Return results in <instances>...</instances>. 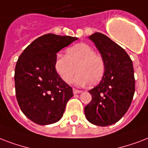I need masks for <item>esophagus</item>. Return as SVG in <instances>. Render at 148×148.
I'll use <instances>...</instances> for the list:
<instances>
[{
  "instance_id": "esophagus-1",
  "label": "esophagus",
  "mask_w": 148,
  "mask_h": 148,
  "mask_svg": "<svg viewBox=\"0 0 148 148\" xmlns=\"http://www.w3.org/2000/svg\"><path fill=\"white\" fill-rule=\"evenodd\" d=\"M80 92H82L81 90H78L76 89H73V93L74 94H77V93H80Z\"/></svg>"
}]
</instances>
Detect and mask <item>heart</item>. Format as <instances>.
Masks as SVG:
<instances>
[{
  "label": "heart",
  "instance_id": "obj_1",
  "mask_svg": "<svg viewBox=\"0 0 148 148\" xmlns=\"http://www.w3.org/2000/svg\"><path fill=\"white\" fill-rule=\"evenodd\" d=\"M54 67L59 77L66 83L73 79L77 86H83L99 83L105 73V62L101 56L95 54L94 49L86 43H79L66 49V56L58 54Z\"/></svg>",
  "mask_w": 148,
  "mask_h": 148
}]
</instances>
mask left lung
<instances>
[{
    "instance_id": "left-lung-1",
    "label": "left lung",
    "mask_w": 148,
    "mask_h": 148,
    "mask_svg": "<svg viewBox=\"0 0 148 148\" xmlns=\"http://www.w3.org/2000/svg\"><path fill=\"white\" fill-rule=\"evenodd\" d=\"M101 54L105 73L97 86L89 91L92 100L85 106V116L92 124L112 125L123 117L135 91L133 62L125 50L103 34L89 37Z\"/></svg>"
}]
</instances>
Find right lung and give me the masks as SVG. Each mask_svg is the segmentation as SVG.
Returning a JSON list of instances; mask_svg holds the SVG:
<instances>
[{"instance_id":"obj_1","label":"right lung","mask_w":148,"mask_h":148,"mask_svg":"<svg viewBox=\"0 0 148 148\" xmlns=\"http://www.w3.org/2000/svg\"><path fill=\"white\" fill-rule=\"evenodd\" d=\"M76 37L47 34L38 38L21 54L14 71L16 98L23 113L39 125L58 122L73 89L56 73L58 51Z\"/></svg>"}]
</instances>
